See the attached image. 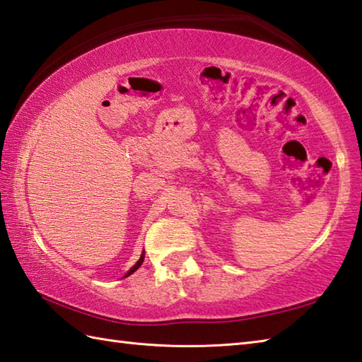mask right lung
<instances>
[{"label": "right lung", "instance_id": "1", "mask_svg": "<svg viewBox=\"0 0 362 362\" xmlns=\"http://www.w3.org/2000/svg\"><path fill=\"white\" fill-rule=\"evenodd\" d=\"M144 255H146V253H142V256H141V258H139V261H137V262H136V264H134L133 267H131V269H129V271H128V274H127V277H128V275H131V274H133V272H136V271H137V269H139V267H141V264H142V262H144Z\"/></svg>", "mask_w": 362, "mask_h": 362}]
</instances>
